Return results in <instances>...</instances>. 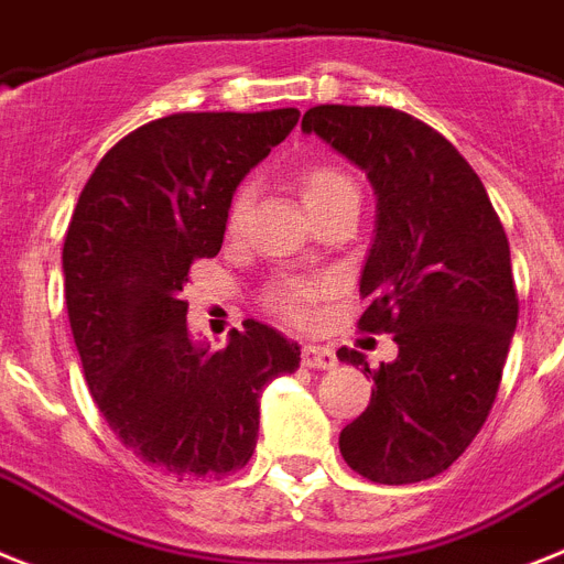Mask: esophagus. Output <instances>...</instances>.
<instances>
[{
	"label": "esophagus",
	"instance_id": "obj_1",
	"mask_svg": "<svg viewBox=\"0 0 564 564\" xmlns=\"http://www.w3.org/2000/svg\"><path fill=\"white\" fill-rule=\"evenodd\" d=\"M336 354L330 348H325V345H305L302 348V365L305 368H316V370H330L336 368Z\"/></svg>",
	"mask_w": 564,
	"mask_h": 564
}]
</instances>
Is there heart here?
<instances>
[{"label":"heart","instance_id":"heart-1","mask_svg":"<svg viewBox=\"0 0 564 564\" xmlns=\"http://www.w3.org/2000/svg\"><path fill=\"white\" fill-rule=\"evenodd\" d=\"M300 196L305 202L307 214H319V210L330 208L336 202L359 199V191H356V182L350 180L348 173L336 171L330 165H314L300 176ZM250 202H253V187L242 185L228 205V219H225L228 234H236L242 228ZM322 291H325V282H319V279H285V282H276V285L268 288L264 302L282 319L305 322L307 314H311V305H314Z\"/></svg>","mask_w":564,"mask_h":564}]
</instances>
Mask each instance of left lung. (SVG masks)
<instances>
[{"label":"left lung","mask_w":564,"mask_h":564,"mask_svg":"<svg viewBox=\"0 0 564 564\" xmlns=\"http://www.w3.org/2000/svg\"><path fill=\"white\" fill-rule=\"evenodd\" d=\"M377 194L359 328L393 334V362L370 370V405L339 433L356 474L411 485L442 474L488 420L517 330L511 248L488 191L454 144L393 108L319 105L302 117Z\"/></svg>","instance_id":"8db88e82"}]
</instances>
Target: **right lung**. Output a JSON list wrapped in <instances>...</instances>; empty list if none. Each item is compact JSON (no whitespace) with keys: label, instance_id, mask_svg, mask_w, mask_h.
Wrapping results in <instances>:
<instances>
[{"label":"right lung","instance_id":"add662e5","mask_svg":"<svg viewBox=\"0 0 564 564\" xmlns=\"http://www.w3.org/2000/svg\"><path fill=\"white\" fill-rule=\"evenodd\" d=\"M296 122L279 108L142 124L105 153L67 225V319L94 402L131 454L180 479L245 468L262 388L300 368V345L253 319L210 350L182 300L191 264L223 248L239 182Z\"/></svg>","mask_w":564,"mask_h":564}]
</instances>
